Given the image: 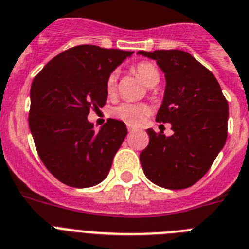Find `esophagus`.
I'll list each match as a JSON object with an SVG mask.
<instances>
[{"label": "esophagus", "instance_id": "esophagus-1", "mask_svg": "<svg viewBox=\"0 0 249 249\" xmlns=\"http://www.w3.org/2000/svg\"><path fill=\"white\" fill-rule=\"evenodd\" d=\"M127 131H129V133H134V129L133 127H130V126H127Z\"/></svg>", "mask_w": 249, "mask_h": 249}]
</instances>
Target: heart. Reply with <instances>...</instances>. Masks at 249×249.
Returning <instances> with one entry per match:
<instances>
[{"instance_id": "1", "label": "heart", "mask_w": 249, "mask_h": 249, "mask_svg": "<svg viewBox=\"0 0 249 249\" xmlns=\"http://www.w3.org/2000/svg\"><path fill=\"white\" fill-rule=\"evenodd\" d=\"M134 72L142 80V83L148 86H154L159 83L160 72L154 64L149 61H142L134 66ZM118 86V73L111 72L107 76L105 89L109 96L115 94ZM150 114V107L144 103H122L111 110V115L120 119L125 124L130 126H139L145 122Z\"/></svg>"}]
</instances>
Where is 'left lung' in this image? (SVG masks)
<instances>
[{
	"instance_id": "8db88e82",
	"label": "left lung",
	"mask_w": 249,
	"mask_h": 249,
	"mask_svg": "<svg viewBox=\"0 0 249 249\" xmlns=\"http://www.w3.org/2000/svg\"><path fill=\"white\" fill-rule=\"evenodd\" d=\"M165 73V92L158 123H170L173 135L148 129L140 153L146 178L166 189L192 187L208 172L226 144L228 101L214 75L181 50L139 51Z\"/></svg>"
}]
</instances>
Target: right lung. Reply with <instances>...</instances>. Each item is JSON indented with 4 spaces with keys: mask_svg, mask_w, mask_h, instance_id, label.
Instances as JSON below:
<instances>
[{
    "mask_svg": "<svg viewBox=\"0 0 249 249\" xmlns=\"http://www.w3.org/2000/svg\"><path fill=\"white\" fill-rule=\"evenodd\" d=\"M131 55L80 45L55 56L32 81L29 125L35 146L47 170L69 187H94L109 174L126 126L109 119L95 131L88 115L105 105L107 76Z\"/></svg>",
    "mask_w": 249,
    "mask_h": 249,
    "instance_id": "right-lung-1",
    "label": "right lung"
}]
</instances>
